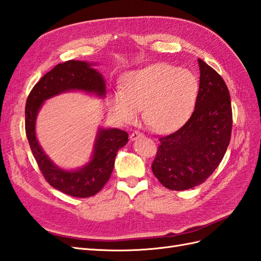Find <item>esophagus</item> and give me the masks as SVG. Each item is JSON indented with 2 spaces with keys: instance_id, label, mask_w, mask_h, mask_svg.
<instances>
[{
  "instance_id": "esophagus-1",
  "label": "esophagus",
  "mask_w": 261,
  "mask_h": 261,
  "mask_svg": "<svg viewBox=\"0 0 261 261\" xmlns=\"http://www.w3.org/2000/svg\"><path fill=\"white\" fill-rule=\"evenodd\" d=\"M142 137H144V135L142 132H140V131H133L131 135H130V140H132V141H135V140H137V139H139V138H142Z\"/></svg>"
}]
</instances>
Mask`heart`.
Listing matches in <instances>:
<instances>
[{"label":"heart","instance_id":"b5f03b06","mask_svg":"<svg viewBox=\"0 0 261 261\" xmlns=\"http://www.w3.org/2000/svg\"><path fill=\"white\" fill-rule=\"evenodd\" d=\"M199 84L190 71L169 64H155L130 72L122 91L111 95L110 106L123 123L137 119L143 108L145 121L158 132L179 128L192 114L198 97Z\"/></svg>","mask_w":261,"mask_h":261}]
</instances>
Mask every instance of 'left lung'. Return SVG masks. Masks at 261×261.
Instances as JSON below:
<instances>
[{"label":"left lung","instance_id":"8db88e82","mask_svg":"<svg viewBox=\"0 0 261 261\" xmlns=\"http://www.w3.org/2000/svg\"><path fill=\"white\" fill-rule=\"evenodd\" d=\"M198 62L195 110L180 129L159 139L152 163L154 176L170 190H187L204 182L224 158L232 133V105L225 82L203 60Z\"/></svg>","mask_w":261,"mask_h":261}]
</instances>
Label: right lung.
<instances>
[{
  "instance_id": "1",
  "label": "right lung",
  "mask_w": 261,
  "mask_h": 261,
  "mask_svg": "<svg viewBox=\"0 0 261 261\" xmlns=\"http://www.w3.org/2000/svg\"><path fill=\"white\" fill-rule=\"evenodd\" d=\"M93 63L70 60L56 65L39 80L29 93L25 108V129L34 158L52 187L76 198H88L99 192L113 173L119 148L128 142V133L119 129H99L93 158L77 170H63L44 154L36 138V118L44 100L66 91H84L103 97L106 84Z\"/></svg>"
}]
</instances>
